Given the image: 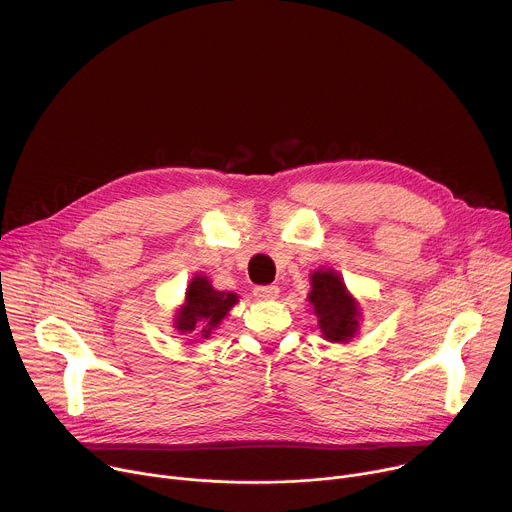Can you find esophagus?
<instances>
[{
    "mask_svg": "<svg viewBox=\"0 0 512 512\" xmlns=\"http://www.w3.org/2000/svg\"><path fill=\"white\" fill-rule=\"evenodd\" d=\"M254 297L256 299H264V301L276 299L278 297V287H274V285H260V287L254 289Z\"/></svg>",
    "mask_w": 512,
    "mask_h": 512,
    "instance_id": "obj_1",
    "label": "esophagus"
}]
</instances>
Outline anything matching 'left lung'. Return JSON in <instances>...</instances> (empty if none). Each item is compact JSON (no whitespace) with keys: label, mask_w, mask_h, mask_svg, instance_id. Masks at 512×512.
<instances>
[{"label":"left lung","mask_w":512,"mask_h":512,"mask_svg":"<svg viewBox=\"0 0 512 512\" xmlns=\"http://www.w3.org/2000/svg\"><path fill=\"white\" fill-rule=\"evenodd\" d=\"M309 301L319 317V327L329 342H350L358 331L360 311L346 291V285L333 270H317L311 276Z\"/></svg>","instance_id":"8db88e82"}]
</instances>
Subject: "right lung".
Masks as SVG:
<instances>
[{"label": "right lung", "instance_id": "obj_1", "mask_svg": "<svg viewBox=\"0 0 512 512\" xmlns=\"http://www.w3.org/2000/svg\"><path fill=\"white\" fill-rule=\"evenodd\" d=\"M238 303V295L221 293L211 287L205 276H195L187 289L185 307L179 311L175 327L181 333H191L199 321L205 323L203 335L209 337L211 329L227 315L230 307Z\"/></svg>", "mask_w": 512, "mask_h": 512}]
</instances>
